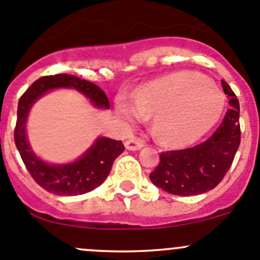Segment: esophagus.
<instances>
[{
    "label": "esophagus",
    "instance_id": "obj_1",
    "mask_svg": "<svg viewBox=\"0 0 260 260\" xmlns=\"http://www.w3.org/2000/svg\"><path fill=\"white\" fill-rule=\"evenodd\" d=\"M124 146L129 151H138V149H141L143 147V142L141 140H137V138H131V140L125 141Z\"/></svg>",
    "mask_w": 260,
    "mask_h": 260
}]
</instances>
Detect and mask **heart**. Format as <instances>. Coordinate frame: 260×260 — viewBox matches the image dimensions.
I'll return each mask as SVG.
<instances>
[{
  "mask_svg": "<svg viewBox=\"0 0 260 260\" xmlns=\"http://www.w3.org/2000/svg\"><path fill=\"white\" fill-rule=\"evenodd\" d=\"M226 106L221 89L205 75L177 72L141 86L136 96L119 93L115 109L128 125L153 114L152 132L167 146H183L214 127Z\"/></svg>",
  "mask_w": 260,
  "mask_h": 260,
  "instance_id": "heart-1",
  "label": "heart"
}]
</instances>
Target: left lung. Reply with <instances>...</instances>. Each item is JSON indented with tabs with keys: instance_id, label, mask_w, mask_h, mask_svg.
Instances as JSON below:
<instances>
[{
	"instance_id": "left-lung-1",
	"label": "left lung",
	"mask_w": 260,
	"mask_h": 260,
	"mask_svg": "<svg viewBox=\"0 0 260 260\" xmlns=\"http://www.w3.org/2000/svg\"><path fill=\"white\" fill-rule=\"evenodd\" d=\"M229 104L221 124L205 142L179 151L162 152L149 180L166 192L192 196L219 185L234 161L240 145L239 101L226 81H221Z\"/></svg>"
}]
</instances>
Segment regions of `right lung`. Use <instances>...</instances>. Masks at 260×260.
Wrapping results in <instances>:
<instances>
[{
	"label": "right lung",
	"instance_id": "obj_1",
	"mask_svg": "<svg viewBox=\"0 0 260 260\" xmlns=\"http://www.w3.org/2000/svg\"><path fill=\"white\" fill-rule=\"evenodd\" d=\"M59 88L75 89L84 94L96 108L109 109L108 96L91 81L69 74L43 77L31 84L18 101L15 143L27 171L44 190L60 196L83 195L104 182L114 159L124 151V146L122 141L98 137L85 153L70 164H48L36 156L26 133L28 113L34 103L44 94Z\"/></svg>",
	"mask_w": 260,
	"mask_h": 260
}]
</instances>
